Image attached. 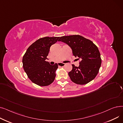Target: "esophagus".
Returning <instances> with one entry per match:
<instances>
[{"mask_svg": "<svg viewBox=\"0 0 123 123\" xmlns=\"http://www.w3.org/2000/svg\"><path fill=\"white\" fill-rule=\"evenodd\" d=\"M58 66H60V67H64L65 65V64L63 63H59L58 64Z\"/></svg>", "mask_w": 123, "mask_h": 123, "instance_id": "1", "label": "esophagus"}]
</instances>
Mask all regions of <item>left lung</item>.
I'll use <instances>...</instances> for the list:
<instances>
[{
  "instance_id": "1",
  "label": "left lung",
  "mask_w": 123,
  "mask_h": 123,
  "mask_svg": "<svg viewBox=\"0 0 123 123\" xmlns=\"http://www.w3.org/2000/svg\"><path fill=\"white\" fill-rule=\"evenodd\" d=\"M58 41L68 45L73 55L80 60L79 67L72 65V70L68 73L71 81L77 84L84 85L93 80L99 72L102 62L96 45L79 35L62 36Z\"/></svg>"
}]
</instances>
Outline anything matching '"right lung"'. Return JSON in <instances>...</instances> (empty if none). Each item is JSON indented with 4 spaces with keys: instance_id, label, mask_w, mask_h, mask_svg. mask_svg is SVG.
Here are the masks:
<instances>
[{
    "instance_id": "right-lung-1",
    "label": "right lung",
    "mask_w": 123,
    "mask_h": 123,
    "mask_svg": "<svg viewBox=\"0 0 123 123\" xmlns=\"http://www.w3.org/2000/svg\"><path fill=\"white\" fill-rule=\"evenodd\" d=\"M59 37H45L32 43L24 54L23 67L29 79L40 86H48L55 80L58 64L50 65L46 61L51 45L55 44Z\"/></svg>"
}]
</instances>
